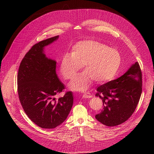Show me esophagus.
Instances as JSON below:
<instances>
[{"label": "esophagus", "instance_id": "34e87169", "mask_svg": "<svg viewBox=\"0 0 154 154\" xmlns=\"http://www.w3.org/2000/svg\"><path fill=\"white\" fill-rule=\"evenodd\" d=\"M83 97L84 98H91V97H93V96L91 94H90V93H85L83 95Z\"/></svg>", "mask_w": 154, "mask_h": 154}]
</instances>
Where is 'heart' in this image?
<instances>
[{
	"instance_id": "b5f03b06",
	"label": "heart",
	"mask_w": 154,
	"mask_h": 154,
	"mask_svg": "<svg viewBox=\"0 0 154 154\" xmlns=\"http://www.w3.org/2000/svg\"><path fill=\"white\" fill-rule=\"evenodd\" d=\"M121 61L116 49L95 41H83L72 47L71 55L63 56L60 71L64 79L71 80L82 66L85 71L69 83V88L74 91H85L93 80L103 83L113 79Z\"/></svg>"
}]
</instances>
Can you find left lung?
<instances>
[{
	"label": "left lung",
	"instance_id": "left-lung-1",
	"mask_svg": "<svg viewBox=\"0 0 154 154\" xmlns=\"http://www.w3.org/2000/svg\"><path fill=\"white\" fill-rule=\"evenodd\" d=\"M96 96L103 102L102 111L95 116L102 124L113 127L126 121L135 112L142 93V74L138 62L117 79L100 85Z\"/></svg>",
	"mask_w": 154,
	"mask_h": 154
}]
</instances>
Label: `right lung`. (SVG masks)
<instances>
[{"label":"right lung","instance_id":"right-lung-1","mask_svg":"<svg viewBox=\"0 0 154 154\" xmlns=\"http://www.w3.org/2000/svg\"><path fill=\"white\" fill-rule=\"evenodd\" d=\"M56 36L39 42L22 60L17 74L19 100L29 119L43 128H54L66 119L73 105L69 91L56 99L64 89L56 74V61L46 57L45 47L56 41Z\"/></svg>","mask_w":154,"mask_h":154}]
</instances>
